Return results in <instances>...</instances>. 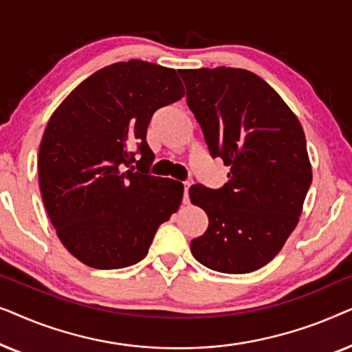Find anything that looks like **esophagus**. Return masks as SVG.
Segmentation results:
<instances>
[{"mask_svg":"<svg viewBox=\"0 0 352 352\" xmlns=\"http://www.w3.org/2000/svg\"><path fill=\"white\" fill-rule=\"evenodd\" d=\"M189 187H190V182L189 181L184 182V204L189 201Z\"/></svg>","mask_w":352,"mask_h":352,"instance_id":"1","label":"esophagus"}]
</instances>
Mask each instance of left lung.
Masks as SVG:
<instances>
[{
    "instance_id": "1",
    "label": "left lung",
    "mask_w": 352,
    "mask_h": 352,
    "mask_svg": "<svg viewBox=\"0 0 352 352\" xmlns=\"http://www.w3.org/2000/svg\"><path fill=\"white\" fill-rule=\"evenodd\" d=\"M179 75L211 157L230 168L221 189H189L192 204L208 214V229L190 252L213 271L253 272L276 258L300 221L312 182L305 131L253 72L218 67Z\"/></svg>"
}]
</instances>
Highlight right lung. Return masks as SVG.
I'll use <instances>...</instances> for the list:
<instances>
[{
	"label": "right lung",
	"instance_id": "right-lung-1",
	"mask_svg": "<svg viewBox=\"0 0 352 352\" xmlns=\"http://www.w3.org/2000/svg\"><path fill=\"white\" fill-rule=\"evenodd\" d=\"M182 96L175 69L133 59L88 76L51 115L38 155L43 204L62 245L86 266L139 263L179 208L184 186L148 175L146 134L153 112Z\"/></svg>",
	"mask_w": 352,
	"mask_h": 352
}]
</instances>
